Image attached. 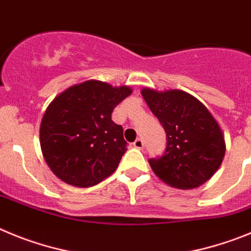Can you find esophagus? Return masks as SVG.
I'll list each match as a JSON object with an SVG mask.
<instances>
[{"label":"esophagus","instance_id":"obj_1","mask_svg":"<svg viewBox=\"0 0 251 251\" xmlns=\"http://www.w3.org/2000/svg\"><path fill=\"white\" fill-rule=\"evenodd\" d=\"M134 146L136 149H139V150H141V149L144 148V141H142V139H136V140H135Z\"/></svg>","mask_w":251,"mask_h":251}]
</instances>
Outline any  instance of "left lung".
Listing matches in <instances>:
<instances>
[{
	"instance_id": "obj_1",
	"label": "left lung",
	"mask_w": 251,
	"mask_h": 251,
	"mask_svg": "<svg viewBox=\"0 0 251 251\" xmlns=\"http://www.w3.org/2000/svg\"><path fill=\"white\" fill-rule=\"evenodd\" d=\"M151 112L168 137L161 157L150 159L155 175L170 186L190 190L199 187L220 168L225 139L215 117L200 100L182 90H141Z\"/></svg>"
}]
</instances>
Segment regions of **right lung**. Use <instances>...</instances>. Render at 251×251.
Here are the masks:
<instances>
[{"label": "right lung", "instance_id": "right-lung-1", "mask_svg": "<svg viewBox=\"0 0 251 251\" xmlns=\"http://www.w3.org/2000/svg\"><path fill=\"white\" fill-rule=\"evenodd\" d=\"M131 92L128 86L89 80L70 86L51 101L40 126V145L58 179L90 187L116 170L126 141L111 114Z\"/></svg>", "mask_w": 251, "mask_h": 251}]
</instances>
